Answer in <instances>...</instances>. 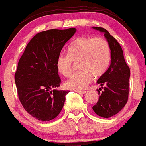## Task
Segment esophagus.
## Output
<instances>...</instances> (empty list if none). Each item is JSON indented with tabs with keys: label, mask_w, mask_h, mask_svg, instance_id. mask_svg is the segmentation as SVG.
<instances>
[{
	"label": "esophagus",
	"mask_w": 146,
	"mask_h": 146,
	"mask_svg": "<svg viewBox=\"0 0 146 146\" xmlns=\"http://www.w3.org/2000/svg\"><path fill=\"white\" fill-rule=\"evenodd\" d=\"M76 93H78V94H84L86 93V91H76Z\"/></svg>",
	"instance_id": "obj_1"
}]
</instances>
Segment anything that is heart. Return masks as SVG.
Instances as JSON below:
<instances>
[{"mask_svg": "<svg viewBox=\"0 0 146 146\" xmlns=\"http://www.w3.org/2000/svg\"><path fill=\"white\" fill-rule=\"evenodd\" d=\"M68 54L60 53L57 58L56 67L64 76L72 73L74 62H78L81 70L65 82L72 90H83L96 78L103 76L111 62V50L108 42L102 37L80 36L71 42Z\"/></svg>", "mask_w": 146, "mask_h": 146, "instance_id": "obj_1", "label": "heart"}]
</instances>
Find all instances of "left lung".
I'll list each match as a JSON object with an SVG mask.
<instances>
[{"label": "left lung", "instance_id": "obj_1", "mask_svg": "<svg viewBox=\"0 0 146 146\" xmlns=\"http://www.w3.org/2000/svg\"><path fill=\"white\" fill-rule=\"evenodd\" d=\"M93 27L105 33V37L110 47L111 64L106 73L97 81L101 88L97 90L99 99L92 108L98 116L109 118L117 114L128 101L130 69L124 60L123 50L117 40L106 29Z\"/></svg>", "mask_w": 146, "mask_h": 146}]
</instances>
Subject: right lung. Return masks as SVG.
Wrapping results in <instances>:
<instances>
[{"instance_id": "1", "label": "right lung", "mask_w": 146, "mask_h": 146, "mask_svg": "<svg viewBox=\"0 0 146 146\" xmlns=\"http://www.w3.org/2000/svg\"><path fill=\"white\" fill-rule=\"evenodd\" d=\"M75 28L52 29L36 34L28 43L15 74L17 96L25 110L40 121H50L61 112L68 91L53 89L61 79L56 60Z\"/></svg>"}]
</instances>
